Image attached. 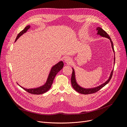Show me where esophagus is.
Segmentation results:
<instances>
[{"instance_id":"1","label":"esophagus","mask_w":127,"mask_h":127,"mask_svg":"<svg viewBox=\"0 0 127 127\" xmlns=\"http://www.w3.org/2000/svg\"><path fill=\"white\" fill-rule=\"evenodd\" d=\"M64 61L68 64H70L72 62V59L70 57H67L64 58Z\"/></svg>"}]
</instances>
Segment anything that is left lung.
<instances>
[{"mask_svg":"<svg viewBox=\"0 0 127 127\" xmlns=\"http://www.w3.org/2000/svg\"><path fill=\"white\" fill-rule=\"evenodd\" d=\"M97 34H99L101 36H103V37H105L108 38L110 40L111 43V45H112V48L113 50V52H114V48H113V42L112 41H111V39L110 37L109 36V35H108L105 31H104L102 29H101V28H97ZM115 63V57L114 58V63ZM115 64V63H114ZM113 70L111 71L110 76L109 77V79L107 80L106 82H105L104 83H103L102 85H99L98 87H95V88H84L80 87V86H79L77 83L76 81V79H75V71L74 69L72 68V75H71V85L72 87L74 88V89L77 91V92H78L80 94H93L94 93H96L97 91H98L99 90H100L102 87H103L104 86H105L106 84L108 83L110 80H111V78H112V76L113 75Z\"/></svg>","mask_w":127,"mask_h":127,"instance_id":"obj_1","label":"left lung"}]
</instances>
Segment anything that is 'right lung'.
<instances>
[{
    "label": "right lung",
    "instance_id": "add662e5",
    "mask_svg": "<svg viewBox=\"0 0 127 127\" xmlns=\"http://www.w3.org/2000/svg\"><path fill=\"white\" fill-rule=\"evenodd\" d=\"M30 25L26 26L25 29L23 30H22V31L20 32V33L18 34L15 42H16L19 37H20L21 35H22L24 33H25L27 31L30 29ZM63 67H64V63L63 61H60V62H59L57 64H55L54 66H53L52 68H51L50 72V74L49 75L47 82H46V83L43 86L38 88H32V89H26V88H25L22 86L21 87L22 88H23V89L25 90L26 92H28V93L31 94H37V95L43 94L45 93V92H47L50 88H51L56 75L60 70L62 69Z\"/></svg>",
    "mask_w": 127,
    "mask_h": 127
}]
</instances>
